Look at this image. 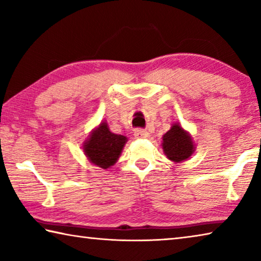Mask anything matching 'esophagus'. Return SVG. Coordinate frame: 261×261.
Wrapping results in <instances>:
<instances>
[{
    "mask_svg": "<svg viewBox=\"0 0 261 261\" xmlns=\"http://www.w3.org/2000/svg\"><path fill=\"white\" fill-rule=\"evenodd\" d=\"M135 137L136 138H146V137H148V132L146 130H143V129H136Z\"/></svg>",
    "mask_w": 261,
    "mask_h": 261,
    "instance_id": "obj_1",
    "label": "esophagus"
}]
</instances>
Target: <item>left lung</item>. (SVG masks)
<instances>
[{"mask_svg":"<svg viewBox=\"0 0 261 261\" xmlns=\"http://www.w3.org/2000/svg\"><path fill=\"white\" fill-rule=\"evenodd\" d=\"M162 148L167 158L176 163L187 160L194 152L191 136L178 123H174L170 130L163 135Z\"/></svg>","mask_w":261,"mask_h":261,"instance_id":"8db88e82","label":"left lung"}]
</instances>
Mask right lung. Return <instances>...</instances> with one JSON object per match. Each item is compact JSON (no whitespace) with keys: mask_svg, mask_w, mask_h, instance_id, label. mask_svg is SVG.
I'll use <instances>...</instances> for the list:
<instances>
[{"mask_svg":"<svg viewBox=\"0 0 261 261\" xmlns=\"http://www.w3.org/2000/svg\"><path fill=\"white\" fill-rule=\"evenodd\" d=\"M126 141L125 136L113 134L107 122H101V124L91 132L84 143L83 149L88 161L102 169H107L116 163Z\"/></svg>","mask_w":261,"mask_h":261,"instance_id":"obj_1","label":"right lung"}]
</instances>
